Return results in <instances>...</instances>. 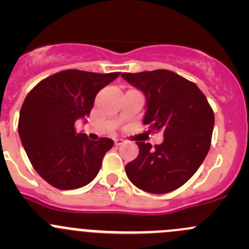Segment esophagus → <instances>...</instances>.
Listing matches in <instances>:
<instances>
[{
  "mask_svg": "<svg viewBox=\"0 0 249 249\" xmlns=\"http://www.w3.org/2000/svg\"><path fill=\"white\" fill-rule=\"evenodd\" d=\"M124 142H125V141L123 140V139H117V140H114V144L117 145V147H118V145L124 144Z\"/></svg>",
  "mask_w": 249,
  "mask_h": 249,
  "instance_id": "34e87169",
  "label": "esophagus"
}]
</instances>
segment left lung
Masks as SVG:
<instances>
[{"label":"left lung","mask_w":249,"mask_h":249,"mask_svg":"<svg viewBox=\"0 0 249 249\" xmlns=\"http://www.w3.org/2000/svg\"><path fill=\"white\" fill-rule=\"evenodd\" d=\"M145 96L143 124L164 132L152 148L136 142L139 157L125 166L129 179L152 194H166L193 177L211 147L214 114L195 83L167 70L123 73Z\"/></svg>","instance_id":"left-lung-1"}]
</instances>
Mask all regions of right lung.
I'll return each instance as SVG.
<instances>
[{
  "label": "right lung",
  "mask_w": 249,
  "mask_h": 249,
  "mask_svg": "<svg viewBox=\"0 0 249 249\" xmlns=\"http://www.w3.org/2000/svg\"><path fill=\"white\" fill-rule=\"evenodd\" d=\"M119 74L66 70L41 80L27 94L18 131L34 169L50 185L77 189L99 173L114 142L89 140L74 124L90 114L97 92Z\"/></svg>",
  "instance_id": "1"
}]
</instances>
